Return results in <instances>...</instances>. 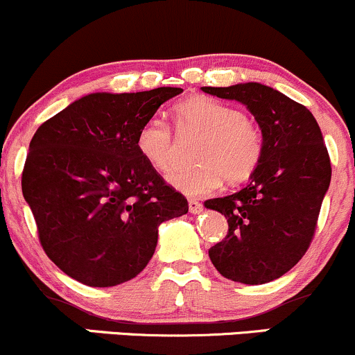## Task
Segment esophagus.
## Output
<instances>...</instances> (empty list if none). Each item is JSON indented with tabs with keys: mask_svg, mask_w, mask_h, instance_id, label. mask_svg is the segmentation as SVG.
<instances>
[{
	"mask_svg": "<svg viewBox=\"0 0 355 355\" xmlns=\"http://www.w3.org/2000/svg\"><path fill=\"white\" fill-rule=\"evenodd\" d=\"M189 210H190V214H200V211L203 210V207L200 202L189 200Z\"/></svg>",
	"mask_w": 355,
	"mask_h": 355,
	"instance_id": "1",
	"label": "esophagus"
}]
</instances>
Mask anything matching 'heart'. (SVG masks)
<instances>
[{"label": "heart", "mask_w": 355, "mask_h": 355, "mask_svg": "<svg viewBox=\"0 0 355 355\" xmlns=\"http://www.w3.org/2000/svg\"><path fill=\"white\" fill-rule=\"evenodd\" d=\"M175 123L183 132H198L195 165H180L168 183L182 193L197 197L218 189L225 178L230 185L248 180L263 157V135L239 108L209 96H190L173 108ZM137 150L153 168L165 172L177 158L172 130L150 118L137 133Z\"/></svg>", "instance_id": "b5f03b06"}]
</instances>
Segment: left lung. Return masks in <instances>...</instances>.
I'll list each match as a JSON object with an SVG mask.
<instances>
[{
	"mask_svg": "<svg viewBox=\"0 0 355 355\" xmlns=\"http://www.w3.org/2000/svg\"><path fill=\"white\" fill-rule=\"evenodd\" d=\"M245 105L263 135V157L242 190L205 202L225 215L227 237L209 250L225 279L272 282L311 245L322 200L331 185V158L315 118L304 105L262 83L202 87Z\"/></svg>",
	"mask_w": 355,
	"mask_h": 355,
	"instance_id": "obj_1",
	"label": "left lung"
}]
</instances>
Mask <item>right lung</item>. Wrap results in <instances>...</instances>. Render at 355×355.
I'll return each mask as SVG.
<instances>
[{"mask_svg":"<svg viewBox=\"0 0 355 355\" xmlns=\"http://www.w3.org/2000/svg\"><path fill=\"white\" fill-rule=\"evenodd\" d=\"M182 88L89 93L36 130L21 189L55 266L89 287L137 277L158 227L189 211L137 150V133Z\"/></svg>","mask_w":355,"mask_h":355,"instance_id":"right-lung-1","label":"right lung"}]
</instances>
